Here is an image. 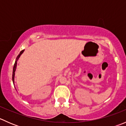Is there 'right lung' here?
<instances>
[{"label": "right lung", "mask_w": 126, "mask_h": 126, "mask_svg": "<svg viewBox=\"0 0 126 126\" xmlns=\"http://www.w3.org/2000/svg\"><path fill=\"white\" fill-rule=\"evenodd\" d=\"M24 50H22V51H21V52L19 53V54L18 55H17V58H16V62H15V64H14V67H13V77H12V79H13V82L14 83V80H15V71H16V65H17V60H18V58H19L20 56H21V54H22V53L24 52Z\"/></svg>", "instance_id": "1"}]
</instances>
